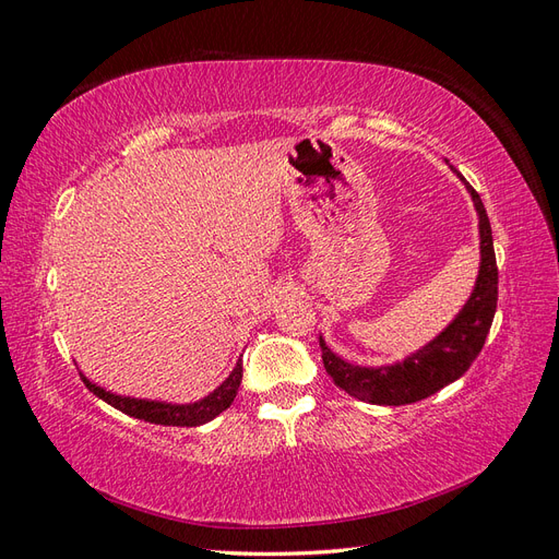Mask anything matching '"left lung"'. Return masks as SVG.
<instances>
[{"label": "left lung", "instance_id": "obj_1", "mask_svg": "<svg viewBox=\"0 0 559 559\" xmlns=\"http://www.w3.org/2000/svg\"><path fill=\"white\" fill-rule=\"evenodd\" d=\"M456 173V170H454ZM459 175V173H456ZM466 185L477 213V231H480V266H477L475 285L466 305L454 316V321L438 332L405 360L389 365H356L348 362L325 344L321 334L323 365L334 384L348 395L372 405H409L438 393L464 374L480 354L489 334L493 313H497L499 269L493 258L491 227L480 194L459 175Z\"/></svg>", "mask_w": 559, "mask_h": 559}]
</instances>
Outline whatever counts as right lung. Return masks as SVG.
<instances>
[{
	"mask_svg": "<svg viewBox=\"0 0 559 559\" xmlns=\"http://www.w3.org/2000/svg\"><path fill=\"white\" fill-rule=\"evenodd\" d=\"M79 374H82L86 389L93 391V395H98L100 401H105L107 405H111L123 414H129L133 419L162 424V426H201V424L213 421L217 414H222L234 403L238 386H241V379H243V360L238 358L229 377L222 381L215 391L203 395L201 401H194V403H166V401H150V397L119 395L115 391H107L98 384H93L84 372Z\"/></svg>",
	"mask_w": 559,
	"mask_h": 559,
	"instance_id": "add662e5",
	"label": "right lung"
}]
</instances>
